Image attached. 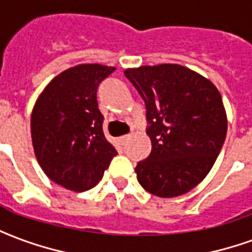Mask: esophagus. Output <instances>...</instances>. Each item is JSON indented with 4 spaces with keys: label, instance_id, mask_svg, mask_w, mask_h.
I'll list each match as a JSON object with an SVG mask.
<instances>
[{
    "label": "esophagus",
    "instance_id": "1",
    "mask_svg": "<svg viewBox=\"0 0 252 252\" xmlns=\"http://www.w3.org/2000/svg\"><path fill=\"white\" fill-rule=\"evenodd\" d=\"M128 139H129V136H120V137H119V141H120V144H126Z\"/></svg>",
    "mask_w": 252,
    "mask_h": 252
}]
</instances>
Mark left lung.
I'll return each mask as SVG.
<instances>
[{
  "label": "left lung",
  "instance_id": "left-lung-1",
  "mask_svg": "<svg viewBox=\"0 0 252 252\" xmlns=\"http://www.w3.org/2000/svg\"><path fill=\"white\" fill-rule=\"evenodd\" d=\"M147 108L152 150L136 165L137 180L159 197L191 191L206 178L227 133V115L215 85L178 64L124 70Z\"/></svg>",
  "mask_w": 252,
  "mask_h": 252
}]
</instances>
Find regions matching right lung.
<instances>
[{
  "label": "right lung",
  "mask_w": 252,
  "mask_h": 252,
  "mask_svg": "<svg viewBox=\"0 0 252 252\" xmlns=\"http://www.w3.org/2000/svg\"><path fill=\"white\" fill-rule=\"evenodd\" d=\"M113 70L101 64L66 69L46 85L33 107L37 161L52 182L74 192L94 187L117 155L102 132L96 96L98 84Z\"/></svg>",
  "instance_id": "add662e5"
}]
</instances>
